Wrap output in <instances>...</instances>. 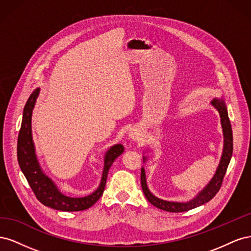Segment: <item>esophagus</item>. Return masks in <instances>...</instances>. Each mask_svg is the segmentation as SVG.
I'll return each instance as SVG.
<instances>
[{
    "label": "esophagus",
    "instance_id": "obj_1",
    "mask_svg": "<svg viewBox=\"0 0 251 251\" xmlns=\"http://www.w3.org/2000/svg\"><path fill=\"white\" fill-rule=\"evenodd\" d=\"M128 136H130V138L132 140H138L139 139V133L137 131H135V130H132L130 132V134H128Z\"/></svg>",
    "mask_w": 251,
    "mask_h": 251
}]
</instances>
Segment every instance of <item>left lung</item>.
<instances>
[{
  "label": "left lung",
  "mask_w": 251,
  "mask_h": 251,
  "mask_svg": "<svg viewBox=\"0 0 251 251\" xmlns=\"http://www.w3.org/2000/svg\"><path fill=\"white\" fill-rule=\"evenodd\" d=\"M211 104L214 105L220 114L221 125L223 128V137H224L223 154L221 157V160H220V164L218 166L215 176L212 177V179L209 181V183L205 186L194 199L189 200L187 202H172V201H165L162 199H159L150 192L147 184L146 172H144V169L142 168L141 169V186H142L143 194L146 196L148 201L151 204H153L157 208H160L162 210L170 211V212H182V211L191 210L193 208L201 206V205L210 201L217 195L220 187H221L227 168H228V164L230 162V159L232 156V149H233L232 130H231V125L228 117V112H227L226 104L222 98L221 100H214L211 101ZM146 161H147V157L143 156V162Z\"/></svg>",
  "instance_id": "1"
}]
</instances>
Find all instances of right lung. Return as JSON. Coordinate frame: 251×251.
Wrapping results in <instances>:
<instances>
[{"mask_svg":"<svg viewBox=\"0 0 251 251\" xmlns=\"http://www.w3.org/2000/svg\"><path fill=\"white\" fill-rule=\"evenodd\" d=\"M40 94V88L35 89L28 98L23 112L21 130L18 138V161L20 168L26 177L35 197L45 206L62 211H79L92 206L103 194L108 173L115 159L124 153L123 144L111 147L104 155V166L100 184L94 193L81 198H72L60 193L49 177L41 169L35 155L34 143L31 133V116L36 98Z\"/></svg>","mask_w":251,"mask_h":251,"instance_id":"1","label":"right lung"}]
</instances>
